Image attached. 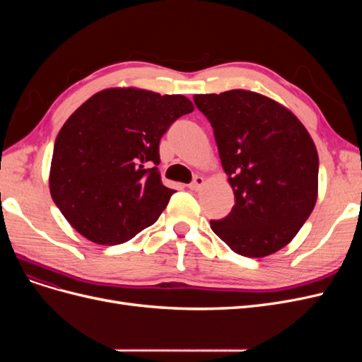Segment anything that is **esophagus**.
<instances>
[{"label":"esophagus","instance_id":"34e87169","mask_svg":"<svg viewBox=\"0 0 362 362\" xmlns=\"http://www.w3.org/2000/svg\"><path fill=\"white\" fill-rule=\"evenodd\" d=\"M204 182H205V181H204V178H202V177H199V175H198V177H194V180L190 182L189 187H190V190L198 192V190H201V189H202Z\"/></svg>","mask_w":362,"mask_h":362}]
</instances>
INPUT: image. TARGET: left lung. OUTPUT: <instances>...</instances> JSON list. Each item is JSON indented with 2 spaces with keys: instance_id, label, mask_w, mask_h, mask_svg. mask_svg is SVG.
Segmentation results:
<instances>
[{
  "instance_id": "left-lung-1",
  "label": "left lung",
  "mask_w": 362,
  "mask_h": 362,
  "mask_svg": "<svg viewBox=\"0 0 362 362\" xmlns=\"http://www.w3.org/2000/svg\"><path fill=\"white\" fill-rule=\"evenodd\" d=\"M210 120L235 204L216 235L235 254L262 258L287 246L310 217L319 192V156L300 120L257 92L193 96Z\"/></svg>"
}]
</instances>
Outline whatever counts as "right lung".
I'll return each instance as SVG.
<instances>
[{"label": "right lung", "instance_id": "obj_1", "mask_svg": "<svg viewBox=\"0 0 362 362\" xmlns=\"http://www.w3.org/2000/svg\"><path fill=\"white\" fill-rule=\"evenodd\" d=\"M194 107L182 95L112 87L69 116L54 144L49 192L75 231L120 245L151 226L175 190L158 172L160 139Z\"/></svg>", "mask_w": 362, "mask_h": 362}]
</instances>
